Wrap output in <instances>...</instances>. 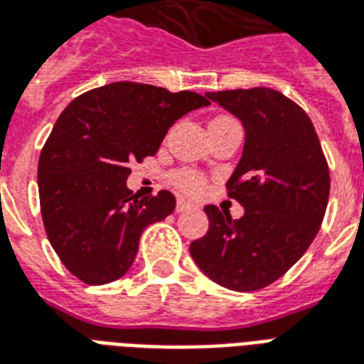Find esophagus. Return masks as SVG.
I'll return each mask as SVG.
<instances>
[{
    "label": "esophagus",
    "mask_w": 364,
    "mask_h": 364,
    "mask_svg": "<svg viewBox=\"0 0 364 364\" xmlns=\"http://www.w3.org/2000/svg\"><path fill=\"white\" fill-rule=\"evenodd\" d=\"M193 206H195V204L189 203V200H183V198H179V200H177V206H175V212H185V210L193 208Z\"/></svg>",
    "instance_id": "obj_1"
}]
</instances>
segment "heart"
I'll return each mask as SVG.
<instances>
[{
  "instance_id": "obj_1",
  "label": "heart",
  "mask_w": 364,
  "mask_h": 364,
  "mask_svg": "<svg viewBox=\"0 0 364 364\" xmlns=\"http://www.w3.org/2000/svg\"><path fill=\"white\" fill-rule=\"evenodd\" d=\"M173 183L177 189L187 195H196L200 193L204 187V179L196 171H189V169H183L173 173Z\"/></svg>"
}]
</instances>
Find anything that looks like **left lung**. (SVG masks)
Masks as SVG:
<instances>
[{
	"label": "left lung",
	"mask_w": 364,
	"mask_h": 364,
	"mask_svg": "<svg viewBox=\"0 0 364 364\" xmlns=\"http://www.w3.org/2000/svg\"><path fill=\"white\" fill-rule=\"evenodd\" d=\"M243 123V156L228 196L239 220L208 204L210 228L191 243L196 266L231 291L274 284L311 247L324 220L330 169L312 121L293 100L264 86L206 92Z\"/></svg>",
	"instance_id": "obj_1"
}]
</instances>
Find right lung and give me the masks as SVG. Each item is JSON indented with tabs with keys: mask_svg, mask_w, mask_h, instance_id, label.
Segmentation results:
<instances>
[{
	"mask_svg": "<svg viewBox=\"0 0 364 364\" xmlns=\"http://www.w3.org/2000/svg\"><path fill=\"white\" fill-rule=\"evenodd\" d=\"M208 104L189 90L121 80L63 109L40 154L38 193L48 239L75 278L104 285L131 268L142 231L175 210L169 191L133 195L131 166L154 156L179 117Z\"/></svg>",
	"mask_w": 364,
	"mask_h": 364,
	"instance_id": "obj_1",
	"label": "right lung"
}]
</instances>
